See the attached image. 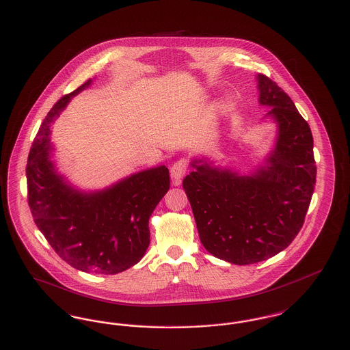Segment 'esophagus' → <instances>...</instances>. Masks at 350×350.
<instances>
[{"label": "esophagus", "instance_id": "34e87169", "mask_svg": "<svg viewBox=\"0 0 350 350\" xmlns=\"http://www.w3.org/2000/svg\"><path fill=\"white\" fill-rule=\"evenodd\" d=\"M187 160H180V161H177V163H174L172 167H170V178H172V181H173V185H176V186H178L180 183H181V180H183V176H185V173L187 172Z\"/></svg>", "mask_w": 350, "mask_h": 350}]
</instances>
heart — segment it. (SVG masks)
<instances>
[{"instance_id":"1","label":"heart","mask_w":350,"mask_h":350,"mask_svg":"<svg viewBox=\"0 0 350 350\" xmlns=\"http://www.w3.org/2000/svg\"><path fill=\"white\" fill-rule=\"evenodd\" d=\"M217 111L219 114H227L230 111V105L224 100H220L217 103Z\"/></svg>"}]
</instances>
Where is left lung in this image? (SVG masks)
Masks as SVG:
<instances>
[{
    "label": "left lung",
    "mask_w": 350,
    "mask_h": 350,
    "mask_svg": "<svg viewBox=\"0 0 350 350\" xmlns=\"http://www.w3.org/2000/svg\"><path fill=\"white\" fill-rule=\"evenodd\" d=\"M258 102L277 137L262 164L248 174L194 157L183 178L200 243L217 258L234 265L267 260L287 248L304 223L317 165L308 123L275 83L257 75Z\"/></svg>",
    "instance_id": "1"
}]
</instances>
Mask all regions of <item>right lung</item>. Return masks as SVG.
I'll list each match as a JSON object with an SVG mask.
<instances>
[{
	"label": "right lung",
	"mask_w": 350,
	"mask_h": 350,
	"mask_svg": "<svg viewBox=\"0 0 350 350\" xmlns=\"http://www.w3.org/2000/svg\"><path fill=\"white\" fill-rule=\"evenodd\" d=\"M92 83L88 80L57 100L42 123L26 167L29 206L39 231L70 267L118 274L137 264L150 245L148 221L169 190V170L150 167L90 191L76 187L57 170L51 124Z\"/></svg>",
	"instance_id": "obj_1"
}]
</instances>
